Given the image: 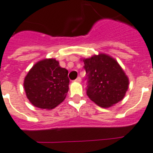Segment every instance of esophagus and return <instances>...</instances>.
I'll use <instances>...</instances> for the list:
<instances>
[{
  "label": "esophagus",
  "instance_id": "34e87169",
  "mask_svg": "<svg viewBox=\"0 0 153 153\" xmlns=\"http://www.w3.org/2000/svg\"><path fill=\"white\" fill-rule=\"evenodd\" d=\"M74 81L75 82H80L82 81V79H81V77H78V78H77L76 79H75V80H74Z\"/></svg>",
  "mask_w": 153,
  "mask_h": 153
}]
</instances>
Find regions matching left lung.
Returning a JSON list of instances; mask_svg holds the SVG:
<instances>
[{"mask_svg": "<svg viewBox=\"0 0 153 153\" xmlns=\"http://www.w3.org/2000/svg\"><path fill=\"white\" fill-rule=\"evenodd\" d=\"M87 95L102 108L117 103L125 95L128 79L115 59L106 54L83 59Z\"/></svg>", "mask_w": 153, "mask_h": 153, "instance_id": "1", "label": "left lung"}]
</instances>
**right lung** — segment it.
Listing matches in <instances>:
<instances>
[{
  "label": "right lung",
  "instance_id": "1",
  "mask_svg": "<svg viewBox=\"0 0 153 153\" xmlns=\"http://www.w3.org/2000/svg\"><path fill=\"white\" fill-rule=\"evenodd\" d=\"M68 71L55 59H45L33 66L24 81L26 96L33 106L53 109L66 98L69 90Z\"/></svg>",
  "mask_w": 153,
  "mask_h": 153
}]
</instances>
